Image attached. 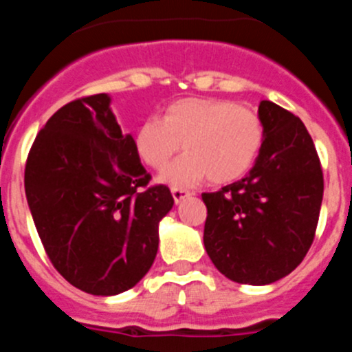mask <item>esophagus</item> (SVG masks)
<instances>
[{"label": "esophagus", "instance_id": "obj_1", "mask_svg": "<svg viewBox=\"0 0 352 352\" xmlns=\"http://www.w3.org/2000/svg\"><path fill=\"white\" fill-rule=\"evenodd\" d=\"M170 194H173L174 203L178 204V203H182L183 199L188 197V195H190V192L185 190V188H173V190H170Z\"/></svg>", "mask_w": 352, "mask_h": 352}]
</instances>
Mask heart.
Segmentation results:
<instances>
[{
	"label": "heart",
	"mask_w": 352,
	"mask_h": 352,
	"mask_svg": "<svg viewBox=\"0 0 352 352\" xmlns=\"http://www.w3.org/2000/svg\"><path fill=\"white\" fill-rule=\"evenodd\" d=\"M160 182L183 188L201 179L231 183L256 164L264 144V125L252 109L222 98H183L164 111L162 120L146 118L133 133V148L146 166L162 169Z\"/></svg>",
	"instance_id": "b5f03b06"
}]
</instances>
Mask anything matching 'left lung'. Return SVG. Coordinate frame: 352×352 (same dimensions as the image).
<instances>
[{"label":"left lung","instance_id":"8db88e82","mask_svg":"<svg viewBox=\"0 0 352 352\" xmlns=\"http://www.w3.org/2000/svg\"><path fill=\"white\" fill-rule=\"evenodd\" d=\"M264 144L250 173L213 194L204 247L229 280L266 285L280 280L307 256L322 203L321 162L303 121L263 100L257 111Z\"/></svg>","mask_w":352,"mask_h":352}]
</instances>
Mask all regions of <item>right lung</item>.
<instances>
[{
    "label": "right lung",
    "mask_w": 352,
    "mask_h": 352,
    "mask_svg": "<svg viewBox=\"0 0 352 352\" xmlns=\"http://www.w3.org/2000/svg\"><path fill=\"white\" fill-rule=\"evenodd\" d=\"M149 176L121 132L107 93L56 111L24 170L28 206L65 280L95 296L132 289L158 250V223L174 199Z\"/></svg>",
    "instance_id": "add662e5"
}]
</instances>
